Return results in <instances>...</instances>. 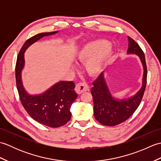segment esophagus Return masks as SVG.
<instances>
[{"label":"esophagus","instance_id":"esophagus-1","mask_svg":"<svg viewBox=\"0 0 161 161\" xmlns=\"http://www.w3.org/2000/svg\"><path fill=\"white\" fill-rule=\"evenodd\" d=\"M89 90V86L88 85L84 82L78 83L76 86H75V91H76L78 94H81Z\"/></svg>","mask_w":161,"mask_h":161}]
</instances>
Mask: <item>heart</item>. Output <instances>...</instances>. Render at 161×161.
<instances>
[{"mask_svg":"<svg viewBox=\"0 0 161 161\" xmlns=\"http://www.w3.org/2000/svg\"><path fill=\"white\" fill-rule=\"evenodd\" d=\"M114 49L107 40L99 39L85 44L77 53V59L86 63V69L91 75L100 73L114 54Z\"/></svg>","mask_w":161,"mask_h":161,"instance_id":"b5f03b06","label":"heart"}]
</instances>
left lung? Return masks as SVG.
I'll list each match as a JSON object with an SVG mask.
<instances>
[{"label": "left lung", "instance_id": "8db88e82", "mask_svg": "<svg viewBox=\"0 0 161 161\" xmlns=\"http://www.w3.org/2000/svg\"><path fill=\"white\" fill-rule=\"evenodd\" d=\"M128 39L127 54H136L142 65L144 71L142 87L133 96L117 100L111 95L102 72L93 82L91 94L93 100L95 118L103 125L115 126L129 119L138 108L145 93L147 75L145 54L134 40L130 37H128Z\"/></svg>", "mask_w": 161, "mask_h": 161}]
</instances>
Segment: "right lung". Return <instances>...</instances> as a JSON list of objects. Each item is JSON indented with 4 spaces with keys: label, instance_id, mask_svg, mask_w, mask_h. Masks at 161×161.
Segmentation results:
<instances>
[{
    "label": "right lung",
    "instance_id": "right-lung-1",
    "mask_svg": "<svg viewBox=\"0 0 161 161\" xmlns=\"http://www.w3.org/2000/svg\"><path fill=\"white\" fill-rule=\"evenodd\" d=\"M58 32H43L32 36L25 42L17 57L16 81L21 104L27 113L35 120L50 127H59L71 118L70 108L77 94L73 81H61L44 93L32 95L27 93L22 82L21 73L25 65L24 53L28 47L42 37L53 35Z\"/></svg>",
    "mask_w": 161,
    "mask_h": 161
}]
</instances>
